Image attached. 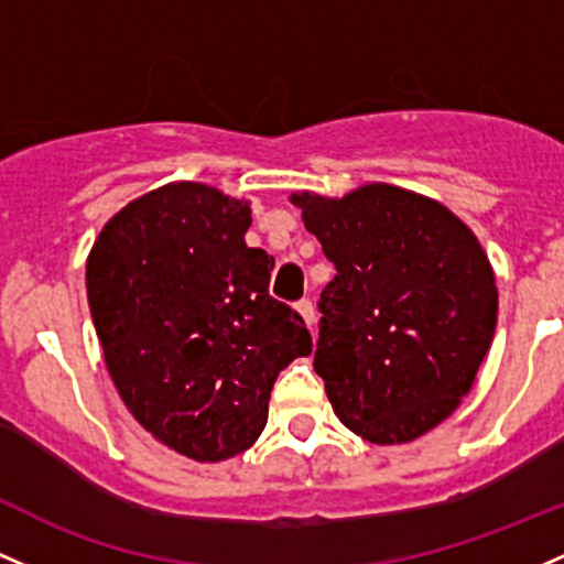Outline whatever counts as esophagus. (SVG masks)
Returning <instances> with one entry per match:
<instances>
[{"mask_svg":"<svg viewBox=\"0 0 564 564\" xmlns=\"http://www.w3.org/2000/svg\"><path fill=\"white\" fill-rule=\"evenodd\" d=\"M296 313L302 315V318H305V324L311 326V332H315L313 326H315V307H313V302L311 300H300L296 302Z\"/></svg>","mask_w":564,"mask_h":564,"instance_id":"obj_1","label":"esophagus"}]
</instances>
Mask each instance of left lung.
I'll list each match as a JSON object with an SVG mask.
<instances>
[{"mask_svg":"<svg viewBox=\"0 0 564 564\" xmlns=\"http://www.w3.org/2000/svg\"><path fill=\"white\" fill-rule=\"evenodd\" d=\"M292 203L337 268L318 300L313 358L334 412L375 444L423 436L471 391L490 350V259L442 203L391 184Z\"/></svg>","mask_w":564,"mask_h":564,"instance_id":"left-lung-1","label":"left lung"}]
</instances>
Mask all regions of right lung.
<instances>
[{
  "label": "right lung",
  "mask_w": 564,
  "mask_h": 564,
  "mask_svg": "<svg viewBox=\"0 0 564 564\" xmlns=\"http://www.w3.org/2000/svg\"><path fill=\"white\" fill-rule=\"evenodd\" d=\"M246 200L176 182L111 216L88 257V305L131 414L165 447L216 463L268 423L272 382L313 350L270 296L275 259L243 240Z\"/></svg>",
  "instance_id": "1"
}]
</instances>
